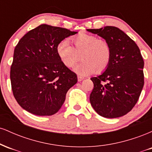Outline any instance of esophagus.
<instances>
[{
	"mask_svg": "<svg viewBox=\"0 0 152 152\" xmlns=\"http://www.w3.org/2000/svg\"><path fill=\"white\" fill-rule=\"evenodd\" d=\"M84 77H83V76H78V81H83V79H84Z\"/></svg>",
	"mask_w": 152,
	"mask_h": 152,
	"instance_id": "34e87169",
	"label": "esophagus"
}]
</instances>
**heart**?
<instances>
[{"mask_svg":"<svg viewBox=\"0 0 152 152\" xmlns=\"http://www.w3.org/2000/svg\"><path fill=\"white\" fill-rule=\"evenodd\" d=\"M69 40L74 47L67 39L62 40L56 46L57 55L66 67L72 68L81 53L83 61L74 68L77 74L81 76L94 72L99 74L107 69L112 56L111 46L107 41L86 33H80Z\"/></svg>","mask_w":152,"mask_h":152,"instance_id":"b5f03b06","label":"heart"}]
</instances>
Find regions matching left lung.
<instances>
[{
  "label": "left lung",
  "instance_id": "8db88e82",
  "mask_svg": "<svg viewBox=\"0 0 152 152\" xmlns=\"http://www.w3.org/2000/svg\"><path fill=\"white\" fill-rule=\"evenodd\" d=\"M87 31L104 38L112 50L107 69L91 78L94 83L91 104L103 117H120L133 109L144 86V62L140 50L129 36L114 26Z\"/></svg>",
  "mask_w": 152,
  "mask_h": 152
}]
</instances>
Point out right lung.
<instances>
[{
    "instance_id": "obj_1",
    "label": "right lung",
    "mask_w": 152,
    "mask_h": 152,
    "mask_svg": "<svg viewBox=\"0 0 152 152\" xmlns=\"http://www.w3.org/2000/svg\"><path fill=\"white\" fill-rule=\"evenodd\" d=\"M76 33L42 24L18 41L10 78L15 100L26 111L37 116H51L61 109L66 93L78 79L61 62L56 46Z\"/></svg>"
}]
</instances>
